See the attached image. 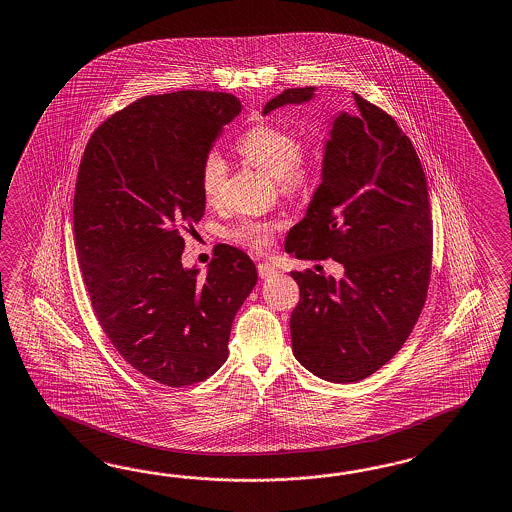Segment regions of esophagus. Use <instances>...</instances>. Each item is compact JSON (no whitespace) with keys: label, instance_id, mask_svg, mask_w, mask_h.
<instances>
[{"label":"esophagus","instance_id":"esophagus-1","mask_svg":"<svg viewBox=\"0 0 512 512\" xmlns=\"http://www.w3.org/2000/svg\"><path fill=\"white\" fill-rule=\"evenodd\" d=\"M258 273L262 278H273V276L278 275V269H276L273 263H258Z\"/></svg>","mask_w":512,"mask_h":512}]
</instances>
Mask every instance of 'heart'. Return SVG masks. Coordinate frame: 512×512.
I'll return each mask as SVG.
<instances>
[{
	"label": "heart",
	"mask_w": 512,
	"mask_h": 512,
	"mask_svg": "<svg viewBox=\"0 0 512 512\" xmlns=\"http://www.w3.org/2000/svg\"><path fill=\"white\" fill-rule=\"evenodd\" d=\"M239 156L252 167L275 178L284 193H297L314 180L315 156L288 130L273 124H256L237 141ZM226 163L217 152H210L200 167V187L208 202H215L223 193ZM276 224L271 221L245 219L232 230V239L249 249L262 252L271 245Z\"/></svg>",
	"instance_id": "1"
}]
</instances>
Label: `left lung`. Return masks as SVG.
Returning <instances> with one entry per match:
<instances>
[{
	"label": "left lung",
	"mask_w": 512,
	"mask_h": 512,
	"mask_svg": "<svg viewBox=\"0 0 512 512\" xmlns=\"http://www.w3.org/2000/svg\"><path fill=\"white\" fill-rule=\"evenodd\" d=\"M315 87L288 89L263 115L306 104ZM332 120L321 184L286 250L340 262L343 278L291 271L293 354L328 382H358L394 358L420 317L433 258V221L420 158L394 118L354 94Z\"/></svg>",
	"instance_id": "obj_1"
}]
</instances>
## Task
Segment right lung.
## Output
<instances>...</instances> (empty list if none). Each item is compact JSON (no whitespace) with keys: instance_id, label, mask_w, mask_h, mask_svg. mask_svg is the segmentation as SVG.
Segmentation results:
<instances>
[{"instance_id":"1","label":"right lung","mask_w":512,"mask_h":512,"mask_svg":"<svg viewBox=\"0 0 512 512\" xmlns=\"http://www.w3.org/2000/svg\"><path fill=\"white\" fill-rule=\"evenodd\" d=\"M234 94L143 96L92 133L79 163L74 239L92 308L120 356L159 384L208 379L228 358L237 310L258 282L243 250L224 245L200 280L182 265V230L204 215L200 167Z\"/></svg>"}]
</instances>
